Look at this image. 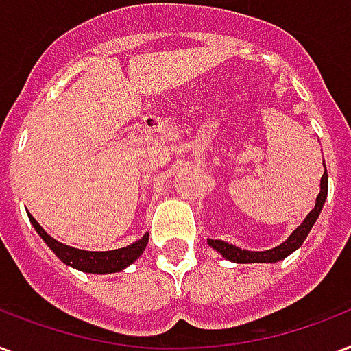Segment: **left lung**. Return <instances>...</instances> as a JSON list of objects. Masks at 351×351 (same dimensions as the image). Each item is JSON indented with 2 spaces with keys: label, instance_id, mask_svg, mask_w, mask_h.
Listing matches in <instances>:
<instances>
[{
  "label": "left lung",
  "instance_id": "left-lung-1",
  "mask_svg": "<svg viewBox=\"0 0 351 351\" xmlns=\"http://www.w3.org/2000/svg\"><path fill=\"white\" fill-rule=\"evenodd\" d=\"M326 197H328V172H324V176L320 179V192L319 195H317V203H315L313 210L308 214V218L304 219V223L300 225V227H297V230H295L284 243H280V245L274 247V249H269V251L262 252H252L245 251V249H240V247L236 245H230V243L221 240H208V245L214 247L218 252H221V256H225L227 260H232V262L236 263L278 262V260H284V258L289 256L293 251H297L298 247L304 243V240L308 238L309 230H311V227H313L317 218H319L322 206H324Z\"/></svg>",
  "mask_w": 351,
  "mask_h": 351
}]
</instances>
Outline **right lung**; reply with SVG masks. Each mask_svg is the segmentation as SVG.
Instances as JSON below:
<instances>
[{
  "mask_svg": "<svg viewBox=\"0 0 351 351\" xmlns=\"http://www.w3.org/2000/svg\"><path fill=\"white\" fill-rule=\"evenodd\" d=\"M29 219H31L32 227L36 229V232L43 238V241L47 243L56 256L62 260L67 265H71L75 269H80L84 273H97V274H106V273H117V271H122L124 267H128L130 263H133L137 260L143 251L146 249V243H148V234L145 238H141L138 241L132 243V245L122 247V249H115V251H80V249H73V247H67L64 243H60L54 238L45 232V230L40 227L36 219L32 218L29 214Z\"/></svg>",
  "mask_w": 351,
  "mask_h": 351,
  "instance_id": "obj_1",
  "label": "right lung"
}]
</instances>
